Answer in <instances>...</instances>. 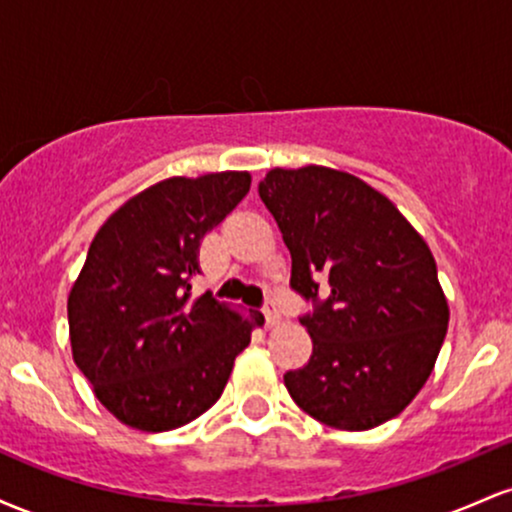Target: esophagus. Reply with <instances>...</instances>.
<instances>
[{
	"label": "esophagus",
	"mask_w": 512,
	"mask_h": 512,
	"mask_svg": "<svg viewBox=\"0 0 512 512\" xmlns=\"http://www.w3.org/2000/svg\"><path fill=\"white\" fill-rule=\"evenodd\" d=\"M262 313H264V322H267V327H274V325H279V310H276V305H274V301H267L264 303V308H262Z\"/></svg>",
	"instance_id": "34e87169"
}]
</instances>
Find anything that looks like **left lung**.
I'll return each instance as SVG.
<instances>
[{
	"mask_svg": "<svg viewBox=\"0 0 512 512\" xmlns=\"http://www.w3.org/2000/svg\"><path fill=\"white\" fill-rule=\"evenodd\" d=\"M257 192L291 252V289L308 303L298 320L313 356L284 375L293 402L344 431L395 419L424 387L448 332L424 238L385 195L332 168H274Z\"/></svg>",
	"mask_w": 512,
	"mask_h": 512,
	"instance_id": "1",
	"label": "left lung"
}]
</instances>
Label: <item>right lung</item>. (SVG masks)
Wrapping results in <instances>:
<instances>
[{"mask_svg": "<svg viewBox=\"0 0 512 512\" xmlns=\"http://www.w3.org/2000/svg\"><path fill=\"white\" fill-rule=\"evenodd\" d=\"M238 170L168 178L103 223L67 303L74 363L103 407L139 431L190 424L221 397L252 325L192 298L199 243L248 195Z\"/></svg>", "mask_w": 512, "mask_h": 512, "instance_id": "right-lung-1", "label": "right lung"}]
</instances>
